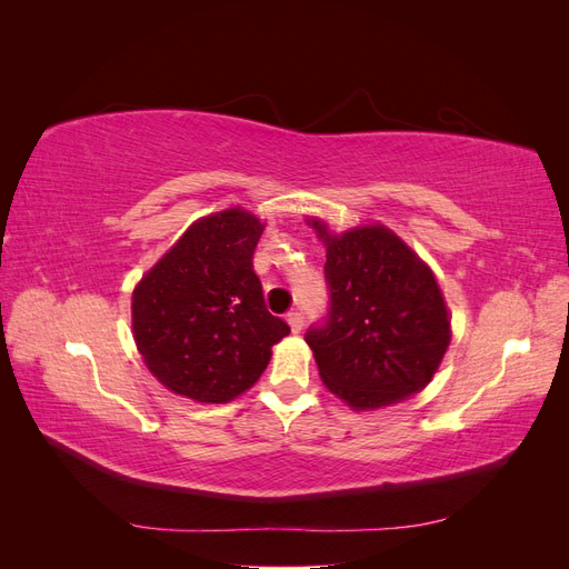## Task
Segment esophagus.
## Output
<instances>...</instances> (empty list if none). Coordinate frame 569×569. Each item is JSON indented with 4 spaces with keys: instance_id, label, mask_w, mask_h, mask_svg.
Segmentation results:
<instances>
[{
    "instance_id": "esophagus-1",
    "label": "esophagus",
    "mask_w": 569,
    "mask_h": 569,
    "mask_svg": "<svg viewBox=\"0 0 569 569\" xmlns=\"http://www.w3.org/2000/svg\"><path fill=\"white\" fill-rule=\"evenodd\" d=\"M287 322H289V327H291V332H301V327H303V313H301V311H289V313H287Z\"/></svg>"
}]
</instances>
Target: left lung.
Masks as SVG:
<instances>
[{
  "label": "left lung",
  "mask_w": 569,
  "mask_h": 569,
  "mask_svg": "<svg viewBox=\"0 0 569 569\" xmlns=\"http://www.w3.org/2000/svg\"><path fill=\"white\" fill-rule=\"evenodd\" d=\"M327 316L308 327L325 387L349 406L380 408L420 391L451 341L441 289L420 258L382 226L330 234Z\"/></svg>",
  "instance_id": "left-lung-1"
}]
</instances>
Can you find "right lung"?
I'll return each mask as SVG.
<instances>
[{"instance_id": "right-lung-1", "label": "right lung", "mask_w": 569, "mask_h": 569, "mask_svg": "<svg viewBox=\"0 0 569 569\" xmlns=\"http://www.w3.org/2000/svg\"><path fill=\"white\" fill-rule=\"evenodd\" d=\"M263 226L230 209L203 218L132 295V330L147 368L187 399L226 403L263 375L289 325L266 308L253 272Z\"/></svg>"}]
</instances>
